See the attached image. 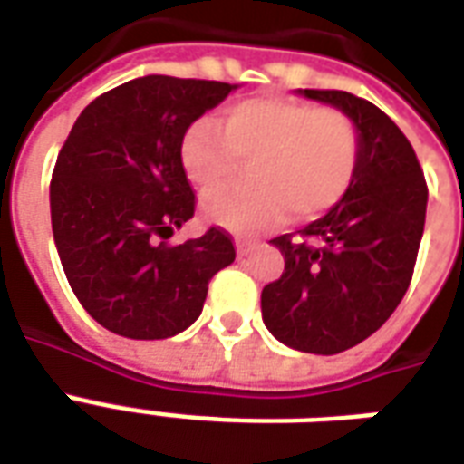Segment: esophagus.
<instances>
[{"label": "esophagus", "mask_w": 464, "mask_h": 464, "mask_svg": "<svg viewBox=\"0 0 464 464\" xmlns=\"http://www.w3.org/2000/svg\"><path fill=\"white\" fill-rule=\"evenodd\" d=\"M253 248H256V243L241 241V238L236 241V253H238V258H243V256H248V253H251Z\"/></svg>", "instance_id": "34e87169"}]
</instances>
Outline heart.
Returning a JSON list of instances; mask_svg holds the SVG:
<instances>
[{"instance_id":"heart-1","label":"heart","mask_w":464,"mask_h":464,"mask_svg":"<svg viewBox=\"0 0 464 464\" xmlns=\"http://www.w3.org/2000/svg\"><path fill=\"white\" fill-rule=\"evenodd\" d=\"M248 169L253 191H221L201 203V218L231 233H258L288 213L315 218L341 201L355 179L360 139L335 109L258 96L231 106L223 126L203 116L183 133L181 166L198 193L221 188L236 163Z\"/></svg>"}]
</instances>
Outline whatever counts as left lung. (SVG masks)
I'll return each mask as SVG.
<instances>
[{
	"mask_svg": "<svg viewBox=\"0 0 464 464\" xmlns=\"http://www.w3.org/2000/svg\"><path fill=\"white\" fill-rule=\"evenodd\" d=\"M355 123L360 159L341 201L293 238H273L285 271L261 293L266 328L301 353L335 355L388 321L408 291L425 231L428 186L388 114L348 92L298 89Z\"/></svg>",
	"mask_w": 464,
	"mask_h": 464,
	"instance_id": "1",
	"label": "left lung"
}]
</instances>
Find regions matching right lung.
Returning a JSON list of instances; mask_svg holds the SVG:
<instances>
[{"mask_svg":"<svg viewBox=\"0 0 464 464\" xmlns=\"http://www.w3.org/2000/svg\"><path fill=\"white\" fill-rule=\"evenodd\" d=\"M238 84L149 74L79 114L59 151L49 206L66 281L106 331L163 341L201 315L208 281L236 258L218 228L169 246L193 216L183 133Z\"/></svg>","mask_w":464,"mask_h":464,"instance_id":"right-lung-1","label":"right lung"}]
</instances>
